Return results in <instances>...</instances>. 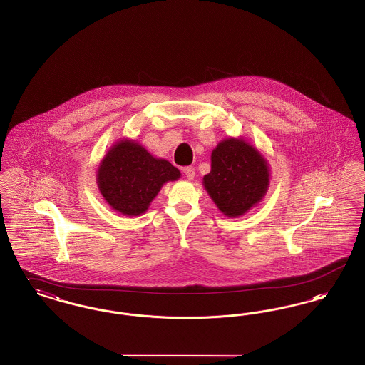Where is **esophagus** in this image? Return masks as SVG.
Here are the masks:
<instances>
[{"instance_id":"obj_1","label":"esophagus","mask_w":365,"mask_h":365,"mask_svg":"<svg viewBox=\"0 0 365 365\" xmlns=\"http://www.w3.org/2000/svg\"><path fill=\"white\" fill-rule=\"evenodd\" d=\"M183 173H185L187 179H192L194 175H195V170H194V167H185Z\"/></svg>"}]
</instances>
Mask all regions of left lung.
Returning a JSON list of instances; mask_svg holds the SVG:
<instances>
[{
    "instance_id": "obj_1",
    "label": "left lung",
    "mask_w": 365,
    "mask_h": 365,
    "mask_svg": "<svg viewBox=\"0 0 365 365\" xmlns=\"http://www.w3.org/2000/svg\"><path fill=\"white\" fill-rule=\"evenodd\" d=\"M204 186L226 216L247 212L268 189L269 170L260 153L242 139H226L212 152Z\"/></svg>"
}]
</instances>
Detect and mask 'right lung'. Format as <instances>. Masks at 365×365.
<instances>
[{
    "label": "right lung",
    "instance_id": "obj_1",
    "mask_svg": "<svg viewBox=\"0 0 365 365\" xmlns=\"http://www.w3.org/2000/svg\"><path fill=\"white\" fill-rule=\"evenodd\" d=\"M179 176L170 161L155 158L135 142L122 140L104 157L98 168V187L115 210L137 216L149 208L165 182Z\"/></svg>",
    "mask_w": 365,
    "mask_h": 365
}]
</instances>
